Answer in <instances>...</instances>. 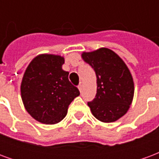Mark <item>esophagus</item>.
Listing matches in <instances>:
<instances>
[{
  "instance_id": "34e87169",
  "label": "esophagus",
  "mask_w": 159,
  "mask_h": 159,
  "mask_svg": "<svg viewBox=\"0 0 159 159\" xmlns=\"http://www.w3.org/2000/svg\"><path fill=\"white\" fill-rule=\"evenodd\" d=\"M83 83H80V84L78 85V89L80 90V92H82V90H83Z\"/></svg>"
}]
</instances>
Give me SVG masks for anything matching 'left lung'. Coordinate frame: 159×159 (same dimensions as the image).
I'll use <instances>...</instances> for the list:
<instances>
[{"mask_svg": "<svg viewBox=\"0 0 159 159\" xmlns=\"http://www.w3.org/2000/svg\"><path fill=\"white\" fill-rule=\"evenodd\" d=\"M82 58L96 74L97 93L89 102L93 117L112 123L124 116L132 104L134 84L129 69L117 53L107 48L83 52Z\"/></svg>", "mask_w": 159, "mask_h": 159, "instance_id": "obj_1", "label": "left lung"}]
</instances>
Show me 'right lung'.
<instances>
[{
    "instance_id": "add662e5",
    "label": "right lung",
    "mask_w": 159,
    "mask_h": 159,
    "mask_svg": "<svg viewBox=\"0 0 159 159\" xmlns=\"http://www.w3.org/2000/svg\"><path fill=\"white\" fill-rule=\"evenodd\" d=\"M63 56L42 53L30 61L23 76L20 92L24 107L42 123L55 124L64 119L70 104L80 94L62 69Z\"/></svg>"
}]
</instances>
